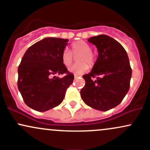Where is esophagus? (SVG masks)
<instances>
[{
	"instance_id": "obj_1",
	"label": "esophagus",
	"mask_w": 150,
	"mask_h": 150,
	"mask_svg": "<svg viewBox=\"0 0 150 150\" xmlns=\"http://www.w3.org/2000/svg\"><path fill=\"white\" fill-rule=\"evenodd\" d=\"M74 77H75V78H77V77H80V75H76V74H75V75H74Z\"/></svg>"
}]
</instances>
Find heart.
<instances>
[{"label": "heart", "mask_w": 150, "mask_h": 150, "mask_svg": "<svg viewBox=\"0 0 150 150\" xmlns=\"http://www.w3.org/2000/svg\"><path fill=\"white\" fill-rule=\"evenodd\" d=\"M72 51L74 56H77V63L69 68L70 73L80 75L88 70L89 65L92 66L94 63V56L92 52V46L88 43L83 41H78L72 44ZM74 57L71 51L68 49L64 50L62 54V62L65 67H69L73 63Z\"/></svg>", "instance_id": "heart-1"}]
</instances>
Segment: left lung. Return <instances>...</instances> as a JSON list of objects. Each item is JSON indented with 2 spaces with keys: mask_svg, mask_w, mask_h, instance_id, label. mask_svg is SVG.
Wrapping results in <instances>:
<instances>
[{
  "mask_svg": "<svg viewBox=\"0 0 150 150\" xmlns=\"http://www.w3.org/2000/svg\"><path fill=\"white\" fill-rule=\"evenodd\" d=\"M87 41L96 46L99 56L90 73L82 76L85 85L81 97L87 106L106 111L118 106L128 92L130 62L124 48L112 37L101 34ZM95 76L99 77L93 81Z\"/></svg>",
  "mask_w": 150,
  "mask_h": 150,
  "instance_id": "1",
  "label": "left lung"
}]
</instances>
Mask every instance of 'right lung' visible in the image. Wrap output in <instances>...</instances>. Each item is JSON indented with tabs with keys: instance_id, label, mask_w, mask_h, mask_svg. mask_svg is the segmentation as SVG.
Returning a JSON list of instances; mask_svg holds the SVG:
<instances>
[{
	"instance_id": "add662e5",
	"label": "right lung",
	"mask_w": 150,
	"mask_h": 150,
	"mask_svg": "<svg viewBox=\"0 0 150 150\" xmlns=\"http://www.w3.org/2000/svg\"><path fill=\"white\" fill-rule=\"evenodd\" d=\"M68 39L47 37L27 50L18 67V87L25 103L40 112L56 107L63 101L73 83V74L62 62ZM66 73L62 79L55 74Z\"/></svg>"
}]
</instances>
